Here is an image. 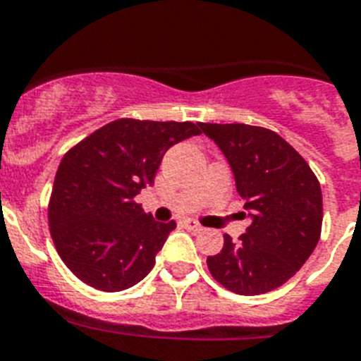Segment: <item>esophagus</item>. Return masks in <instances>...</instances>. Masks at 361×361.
<instances>
[{
    "label": "esophagus",
    "instance_id": "esophagus-1",
    "mask_svg": "<svg viewBox=\"0 0 361 361\" xmlns=\"http://www.w3.org/2000/svg\"><path fill=\"white\" fill-rule=\"evenodd\" d=\"M185 228H187V230H190V231H195V233H198V231L204 230V228H202L198 222L190 221V219H187V221H185Z\"/></svg>",
    "mask_w": 361,
    "mask_h": 361
}]
</instances>
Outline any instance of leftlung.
I'll use <instances>...</instances> for the list:
<instances>
[{
  "mask_svg": "<svg viewBox=\"0 0 361 361\" xmlns=\"http://www.w3.org/2000/svg\"><path fill=\"white\" fill-rule=\"evenodd\" d=\"M226 155L252 222L207 257L216 282L237 295L283 286L312 256L323 226V195L304 157L274 131L248 124H200Z\"/></svg>",
  "mask_w": 361,
  "mask_h": 361,
  "instance_id": "obj_1",
  "label": "left lung"
}]
</instances>
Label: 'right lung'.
Here are the masks:
<instances>
[{"label":"right lung","mask_w":361,"mask_h":361,"mask_svg":"<svg viewBox=\"0 0 361 361\" xmlns=\"http://www.w3.org/2000/svg\"><path fill=\"white\" fill-rule=\"evenodd\" d=\"M192 122L118 118L64 154L48 221L59 256L87 286L124 291L152 271L176 222H155L135 202L165 152L200 135Z\"/></svg>","instance_id":"add662e5"}]
</instances>
